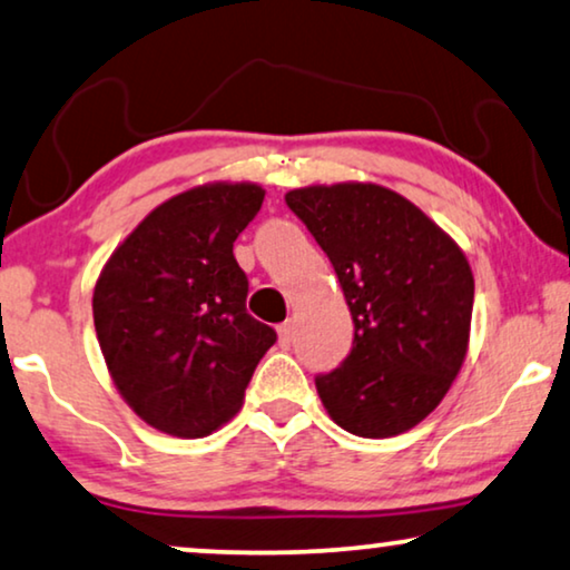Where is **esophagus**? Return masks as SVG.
<instances>
[{
    "label": "esophagus",
    "mask_w": 570,
    "mask_h": 570,
    "mask_svg": "<svg viewBox=\"0 0 570 570\" xmlns=\"http://www.w3.org/2000/svg\"><path fill=\"white\" fill-rule=\"evenodd\" d=\"M294 341V323L292 320H286V323L278 325V343H282V348H288Z\"/></svg>",
    "instance_id": "34e87169"
}]
</instances>
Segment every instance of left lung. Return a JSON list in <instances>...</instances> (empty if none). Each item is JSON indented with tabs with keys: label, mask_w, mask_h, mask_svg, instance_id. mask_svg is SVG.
I'll return each mask as SVG.
<instances>
[{
	"label": "left lung",
	"mask_w": 570,
	"mask_h": 570,
	"mask_svg": "<svg viewBox=\"0 0 570 570\" xmlns=\"http://www.w3.org/2000/svg\"><path fill=\"white\" fill-rule=\"evenodd\" d=\"M286 206L331 258L354 320L348 356L315 376L325 411L356 436L403 434L442 403L468 354V258L419 206L374 183L296 188Z\"/></svg>",
	"instance_id": "left-lung-1"
}]
</instances>
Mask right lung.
Listing matches in <instances>:
<instances>
[{
  "label": "right lung",
  "instance_id": "obj_1",
  "mask_svg": "<svg viewBox=\"0 0 570 570\" xmlns=\"http://www.w3.org/2000/svg\"><path fill=\"white\" fill-rule=\"evenodd\" d=\"M266 190L212 183L157 206L102 268L95 331L118 392L165 434L198 439L239 411L276 331L247 315L235 239Z\"/></svg>",
  "mask_w": 570,
  "mask_h": 570
}]
</instances>
